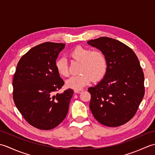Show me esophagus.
Segmentation results:
<instances>
[{"label": "esophagus", "instance_id": "obj_1", "mask_svg": "<svg viewBox=\"0 0 155 155\" xmlns=\"http://www.w3.org/2000/svg\"><path fill=\"white\" fill-rule=\"evenodd\" d=\"M82 91H83V90H82V89H78V90H74V93H81Z\"/></svg>", "mask_w": 155, "mask_h": 155}]
</instances>
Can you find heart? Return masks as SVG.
<instances>
[{
  "instance_id": "1",
  "label": "heart",
  "mask_w": 155,
  "mask_h": 155,
  "mask_svg": "<svg viewBox=\"0 0 155 155\" xmlns=\"http://www.w3.org/2000/svg\"><path fill=\"white\" fill-rule=\"evenodd\" d=\"M70 57L74 61L80 62L78 72L81 74L72 77L66 82L67 87L78 90L87 86L91 81L97 82L101 80L106 73L107 61L103 52L98 50L91 51L90 48L78 46L70 52ZM57 72L62 77L69 74L67 62L60 58L55 62Z\"/></svg>"
}]
</instances>
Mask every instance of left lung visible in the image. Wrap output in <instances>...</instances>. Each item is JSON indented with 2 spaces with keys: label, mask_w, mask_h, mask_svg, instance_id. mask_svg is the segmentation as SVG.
<instances>
[{
  "label": "left lung",
  "mask_w": 155,
  "mask_h": 155,
  "mask_svg": "<svg viewBox=\"0 0 155 155\" xmlns=\"http://www.w3.org/2000/svg\"><path fill=\"white\" fill-rule=\"evenodd\" d=\"M104 54L107 68L103 79L88 91L90 109L104 126L123 125L136 114L144 94V73L137 55L115 39L100 37L87 42Z\"/></svg>",
  "instance_id": "1"
}]
</instances>
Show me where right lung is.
<instances>
[{"mask_svg": "<svg viewBox=\"0 0 155 155\" xmlns=\"http://www.w3.org/2000/svg\"><path fill=\"white\" fill-rule=\"evenodd\" d=\"M65 44L47 42L30 49L20 59L12 81L13 100L32 127L50 130L63 120L74 91L57 93L64 85L55 62Z\"/></svg>", "mask_w": 155, "mask_h": 155, "instance_id": "1", "label": "right lung"}]
</instances>
